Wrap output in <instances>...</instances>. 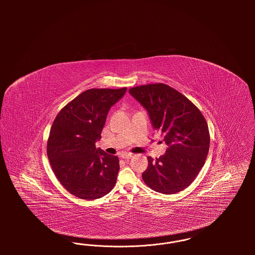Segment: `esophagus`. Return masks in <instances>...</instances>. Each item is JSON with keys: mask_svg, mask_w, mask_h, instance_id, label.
<instances>
[{"mask_svg": "<svg viewBox=\"0 0 255 255\" xmlns=\"http://www.w3.org/2000/svg\"><path fill=\"white\" fill-rule=\"evenodd\" d=\"M133 157V154L131 153H122L121 154V158H124V159H129Z\"/></svg>", "mask_w": 255, "mask_h": 255, "instance_id": "34e87169", "label": "esophagus"}]
</instances>
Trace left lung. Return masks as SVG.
I'll return each mask as SVG.
<instances>
[{
    "label": "left lung",
    "instance_id": "1",
    "mask_svg": "<svg viewBox=\"0 0 255 255\" xmlns=\"http://www.w3.org/2000/svg\"><path fill=\"white\" fill-rule=\"evenodd\" d=\"M129 93L147 110L153 127L168 145L163 156L147 158L143 181L159 193L182 191L206 162L210 135L205 117L187 97L163 83L136 86Z\"/></svg>",
    "mask_w": 255,
    "mask_h": 255
}]
</instances>
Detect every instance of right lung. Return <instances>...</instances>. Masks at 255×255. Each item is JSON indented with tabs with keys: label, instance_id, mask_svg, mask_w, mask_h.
<instances>
[{
	"label": "right lung",
	"instance_id": "1",
	"mask_svg": "<svg viewBox=\"0 0 255 255\" xmlns=\"http://www.w3.org/2000/svg\"><path fill=\"white\" fill-rule=\"evenodd\" d=\"M127 88L90 89L61 109L51 125L47 154L61 184L75 197L99 199L114 188L120 170L117 156L97 149L111 107Z\"/></svg>",
	"mask_w": 255,
	"mask_h": 255
}]
</instances>
